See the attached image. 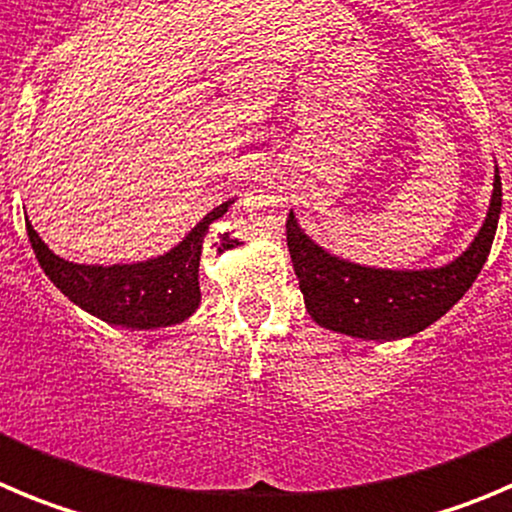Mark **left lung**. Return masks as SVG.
Returning <instances> with one entry per match:
<instances>
[{
  "instance_id": "1",
  "label": "left lung",
  "mask_w": 512,
  "mask_h": 512,
  "mask_svg": "<svg viewBox=\"0 0 512 512\" xmlns=\"http://www.w3.org/2000/svg\"><path fill=\"white\" fill-rule=\"evenodd\" d=\"M503 207L495 171L485 224L455 262L432 270H379L341 260L315 245L290 212L288 250L310 318L328 331L364 341H394L439 321L470 290L485 265Z\"/></svg>"
}]
</instances>
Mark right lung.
<instances>
[{
	"label": "right lung",
	"instance_id": "right-lung-1",
	"mask_svg": "<svg viewBox=\"0 0 512 512\" xmlns=\"http://www.w3.org/2000/svg\"><path fill=\"white\" fill-rule=\"evenodd\" d=\"M232 202L219 204L166 255L133 265H78L57 257L27 222V237L47 278L75 305L123 328H161L186 321L199 308V257L209 224Z\"/></svg>",
	"mask_w": 512,
	"mask_h": 512
}]
</instances>
